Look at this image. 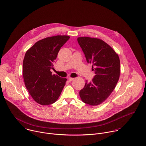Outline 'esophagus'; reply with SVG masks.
Here are the masks:
<instances>
[{
  "label": "esophagus",
  "mask_w": 146,
  "mask_h": 146,
  "mask_svg": "<svg viewBox=\"0 0 146 146\" xmlns=\"http://www.w3.org/2000/svg\"><path fill=\"white\" fill-rule=\"evenodd\" d=\"M73 80H74V78H71V77H69V78H68V81H69V82L72 81Z\"/></svg>",
  "instance_id": "obj_1"
}]
</instances>
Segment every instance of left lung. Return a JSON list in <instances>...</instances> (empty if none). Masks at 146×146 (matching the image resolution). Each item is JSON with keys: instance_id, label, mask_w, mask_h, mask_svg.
Instances as JSON below:
<instances>
[{"instance_id": "8db88e82", "label": "left lung", "mask_w": 146, "mask_h": 146, "mask_svg": "<svg viewBox=\"0 0 146 146\" xmlns=\"http://www.w3.org/2000/svg\"><path fill=\"white\" fill-rule=\"evenodd\" d=\"M86 61L92 64L96 75L86 81L80 92L81 100L91 106L104 102L115 89L120 76V60L114 50L102 40L89 37L77 38Z\"/></svg>"}]
</instances>
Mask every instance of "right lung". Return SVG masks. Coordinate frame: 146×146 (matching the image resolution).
<instances>
[{
    "label": "right lung",
    "instance_id": "1",
    "mask_svg": "<svg viewBox=\"0 0 146 146\" xmlns=\"http://www.w3.org/2000/svg\"><path fill=\"white\" fill-rule=\"evenodd\" d=\"M66 35L46 37L37 41L25 53L23 75L25 87L35 102L41 105L55 102L66 78L52 74L53 62L60 48L69 39Z\"/></svg>",
    "mask_w": 146,
    "mask_h": 146
}]
</instances>
